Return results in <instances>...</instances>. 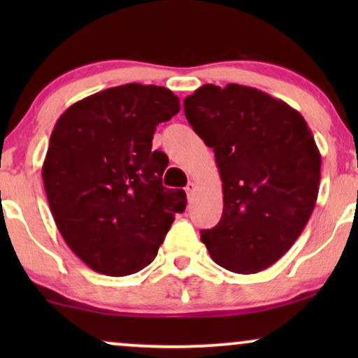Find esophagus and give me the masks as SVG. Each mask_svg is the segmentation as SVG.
<instances>
[{"mask_svg": "<svg viewBox=\"0 0 358 358\" xmlns=\"http://www.w3.org/2000/svg\"><path fill=\"white\" fill-rule=\"evenodd\" d=\"M195 192V184L194 182H189L187 185H185V194H187V197L190 199Z\"/></svg>", "mask_w": 358, "mask_h": 358, "instance_id": "obj_1", "label": "esophagus"}]
</instances>
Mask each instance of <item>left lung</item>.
I'll use <instances>...</instances> for the list:
<instances>
[{
	"label": "left lung",
	"mask_w": 358,
	"mask_h": 358,
	"mask_svg": "<svg viewBox=\"0 0 358 358\" xmlns=\"http://www.w3.org/2000/svg\"><path fill=\"white\" fill-rule=\"evenodd\" d=\"M185 119L213 148L223 213L200 239L218 266L256 273L275 264L315 208L321 155L298 110L256 87L203 85L184 99Z\"/></svg>",
	"instance_id": "left-lung-1"
}]
</instances>
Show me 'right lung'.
I'll return each mask as SVG.
<instances>
[{"mask_svg": "<svg viewBox=\"0 0 358 358\" xmlns=\"http://www.w3.org/2000/svg\"><path fill=\"white\" fill-rule=\"evenodd\" d=\"M179 109L173 91L129 83L75 102L53 127L43 187L58 231L92 271H141L184 212V190L163 185L168 158L151 151L156 125Z\"/></svg>", "mask_w": 358, "mask_h": 358, "instance_id": "right-lung-1", "label": "right lung"}]
</instances>
